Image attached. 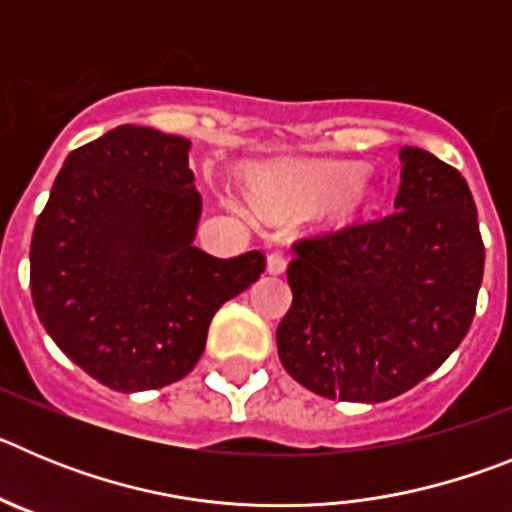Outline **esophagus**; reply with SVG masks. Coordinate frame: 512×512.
Here are the masks:
<instances>
[{
	"mask_svg": "<svg viewBox=\"0 0 512 512\" xmlns=\"http://www.w3.org/2000/svg\"><path fill=\"white\" fill-rule=\"evenodd\" d=\"M266 271H269L271 277H279L287 271V259H284L282 253H269V259H266Z\"/></svg>",
	"mask_w": 512,
	"mask_h": 512,
	"instance_id": "obj_1",
	"label": "esophagus"
}]
</instances>
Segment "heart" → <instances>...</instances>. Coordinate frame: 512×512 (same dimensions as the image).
I'll use <instances>...</instances> for the list:
<instances>
[{
  "instance_id": "obj_1",
  "label": "heart",
  "mask_w": 512,
  "mask_h": 512,
  "mask_svg": "<svg viewBox=\"0 0 512 512\" xmlns=\"http://www.w3.org/2000/svg\"><path fill=\"white\" fill-rule=\"evenodd\" d=\"M253 205L264 212H302L328 202L336 217L354 215L372 194V184L356 164L282 158L248 171Z\"/></svg>"
}]
</instances>
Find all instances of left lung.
I'll return each instance as SVG.
<instances>
[{
	"instance_id": "left-lung-1",
	"label": "left lung",
	"mask_w": 512,
	"mask_h": 512,
	"mask_svg": "<svg viewBox=\"0 0 512 512\" xmlns=\"http://www.w3.org/2000/svg\"><path fill=\"white\" fill-rule=\"evenodd\" d=\"M395 212L295 246L282 366L315 395L384 402L456 351L477 307L485 246L464 176L400 148Z\"/></svg>"
}]
</instances>
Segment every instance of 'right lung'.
Returning a JSON list of instances; mask_svg holds the SVG:
<instances>
[{
	"instance_id": "add662e5",
	"label": "right lung",
	"mask_w": 512,
	"mask_h": 512,
	"mask_svg": "<svg viewBox=\"0 0 512 512\" xmlns=\"http://www.w3.org/2000/svg\"><path fill=\"white\" fill-rule=\"evenodd\" d=\"M189 143L120 125L66 156L30 243L48 336L89 377L143 392L187 377L220 305L264 274V253L194 246L202 197Z\"/></svg>"
}]
</instances>
